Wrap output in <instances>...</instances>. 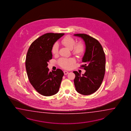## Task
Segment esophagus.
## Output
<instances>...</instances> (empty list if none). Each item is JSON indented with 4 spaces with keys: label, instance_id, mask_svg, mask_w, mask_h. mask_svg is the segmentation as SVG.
Segmentation results:
<instances>
[{
    "label": "esophagus",
    "instance_id": "34e87169",
    "mask_svg": "<svg viewBox=\"0 0 131 131\" xmlns=\"http://www.w3.org/2000/svg\"><path fill=\"white\" fill-rule=\"evenodd\" d=\"M64 75H67L69 72H67L66 71H64Z\"/></svg>",
    "mask_w": 131,
    "mask_h": 131
}]
</instances>
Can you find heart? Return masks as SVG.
Wrapping results in <instances>:
<instances>
[{
    "mask_svg": "<svg viewBox=\"0 0 131 131\" xmlns=\"http://www.w3.org/2000/svg\"><path fill=\"white\" fill-rule=\"evenodd\" d=\"M62 45L67 48L70 50H72V53L76 56H80L83 54L85 51V46L82 42H79L75 43V39L70 36L64 37L61 41ZM51 52L54 55H56L59 53V45L55 43L51 48ZM75 60L72 58L65 59L61 58L58 61L60 67L64 69H69L72 68V65L74 63Z\"/></svg>",
    "mask_w": 131,
    "mask_h": 131,
    "instance_id": "1",
    "label": "heart"
}]
</instances>
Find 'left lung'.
I'll use <instances>...</instances> for the list:
<instances>
[{"instance_id":"8db88e82","label":"left lung","mask_w":131,"mask_h":131,"mask_svg":"<svg viewBox=\"0 0 131 131\" xmlns=\"http://www.w3.org/2000/svg\"><path fill=\"white\" fill-rule=\"evenodd\" d=\"M83 39L86 51L82 58L81 68L86 70L82 75L77 71L74 83L76 91L83 95L95 93L100 88L105 72V55L103 48L97 40L85 34L74 35Z\"/></svg>"}]
</instances>
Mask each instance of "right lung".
Wrapping results in <instances>:
<instances>
[{
  "instance_id": "add662e5",
  "label": "right lung",
  "mask_w": 131,
  "mask_h": 131,
  "mask_svg": "<svg viewBox=\"0 0 131 131\" xmlns=\"http://www.w3.org/2000/svg\"><path fill=\"white\" fill-rule=\"evenodd\" d=\"M64 33L45 34L35 40L28 50L25 61L28 78L41 95L51 96L59 91L64 72L60 69L50 72L48 62L52 59L51 48Z\"/></svg>"
}]
</instances>
